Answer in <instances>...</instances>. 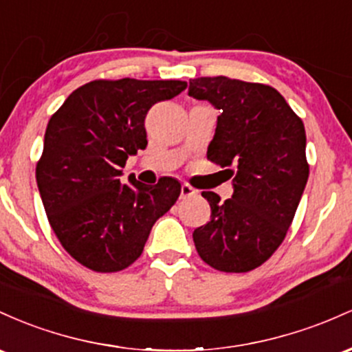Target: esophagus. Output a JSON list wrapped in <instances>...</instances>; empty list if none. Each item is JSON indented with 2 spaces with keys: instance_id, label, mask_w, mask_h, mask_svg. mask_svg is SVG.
<instances>
[{
  "instance_id": "obj_1",
  "label": "esophagus",
  "mask_w": 352,
  "mask_h": 352,
  "mask_svg": "<svg viewBox=\"0 0 352 352\" xmlns=\"http://www.w3.org/2000/svg\"><path fill=\"white\" fill-rule=\"evenodd\" d=\"M196 195V189H192L189 184H181V197H189V196H195Z\"/></svg>"
}]
</instances>
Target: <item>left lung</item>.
Masks as SVG:
<instances>
[{"label": "left lung", "mask_w": 352, "mask_h": 352, "mask_svg": "<svg viewBox=\"0 0 352 352\" xmlns=\"http://www.w3.org/2000/svg\"><path fill=\"white\" fill-rule=\"evenodd\" d=\"M188 94L221 111L208 160L234 168L224 169L231 199L203 192L211 219L192 232L196 251L218 271H251L283 243L306 188L304 124L278 91L259 82L196 78Z\"/></svg>", "instance_id": "1"}]
</instances>
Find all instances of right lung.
<instances>
[{
	"label": "right lung",
	"instance_id": "obj_1",
	"mask_svg": "<svg viewBox=\"0 0 352 352\" xmlns=\"http://www.w3.org/2000/svg\"><path fill=\"white\" fill-rule=\"evenodd\" d=\"M184 81H91L51 116L36 183L48 221L66 251L98 272L121 271L141 256L151 228L181 192L175 177L155 186L121 181L128 156L148 144L144 118Z\"/></svg>",
	"mask_w": 352,
	"mask_h": 352
}]
</instances>
